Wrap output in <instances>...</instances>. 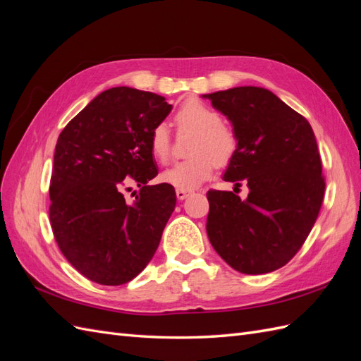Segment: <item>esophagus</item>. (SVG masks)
Instances as JSON below:
<instances>
[{
  "mask_svg": "<svg viewBox=\"0 0 361 361\" xmlns=\"http://www.w3.org/2000/svg\"><path fill=\"white\" fill-rule=\"evenodd\" d=\"M191 194L190 190H176V197L178 200H185Z\"/></svg>",
  "mask_w": 361,
  "mask_h": 361,
  "instance_id": "34e87169",
  "label": "esophagus"
}]
</instances>
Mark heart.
<instances>
[{"mask_svg": "<svg viewBox=\"0 0 361 361\" xmlns=\"http://www.w3.org/2000/svg\"><path fill=\"white\" fill-rule=\"evenodd\" d=\"M178 126L197 130L191 147L192 157L179 161L161 173V180L178 190H192L199 187L211 174L216 164H226L236 149V138L223 125V117L206 104L190 99L180 105L174 116ZM150 154L158 162L166 164L170 158L169 128L159 123L149 135Z\"/></svg>", "mask_w": 361, "mask_h": 361, "instance_id": "b5f03b06", "label": "heart"}]
</instances>
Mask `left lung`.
Instances as JSON below:
<instances>
[{
	"label": "left lung",
	"mask_w": 361,
	"mask_h": 361,
	"mask_svg": "<svg viewBox=\"0 0 361 361\" xmlns=\"http://www.w3.org/2000/svg\"><path fill=\"white\" fill-rule=\"evenodd\" d=\"M233 126L238 141L223 179L247 183V199L207 191L206 232L243 274H267L298 253L318 218L325 182L310 123L262 87L203 94Z\"/></svg>",
	"instance_id": "obj_1"
}]
</instances>
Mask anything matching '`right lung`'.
<instances>
[{
	"instance_id": "right-lung-1",
	"label": "right lung",
	"mask_w": 361,
	"mask_h": 361,
	"mask_svg": "<svg viewBox=\"0 0 361 361\" xmlns=\"http://www.w3.org/2000/svg\"><path fill=\"white\" fill-rule=\"evenodd\" d=\"M166 97L130 87L97 94L61 130L49 185L54 238L69 264L105 286L125 285L154 257L176 206L149 149L154 126L171 111ZM140 187L133 204L123 191Z\"/></svg>"
}]
</instances>
